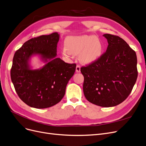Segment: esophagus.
<instances>
[{
    "instance_id": "obj_1",
    "label": "esophagus",
    "mask_w": 146,
    "mask_h": 146,
    "mask_svg": "<svg viewBox=\"0 0 146 146\" xmlns=\"http://www.w3.org/2000/svg\"><path fill=\"white\" fill-rule=\"evenodd\" d=\"M76 73H80V66H77L76 67Z\"/></svg>"
}]
</instances>
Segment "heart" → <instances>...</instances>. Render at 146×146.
Instances as JSON below:
<instances>
[{
	"mask_svg": "<svg viewBox=\"0 0 146 146\" xmlns=\"http://www.w3.org/2000/svg\"><path fill=\"white\" fill-rule=\"evenodd\" d=\"M103 50V43L96 36H71L66 39L65 47L61 49V54L65 58L79 54L80 61L90 64L101 57Z\"/></svg>",
	"mask_w": 146,
	"mask_h": 146,
	"instance_id": "heart-1",
	"label": "heart"
}]
</instances>
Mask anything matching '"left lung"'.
<instances>
[{
    "label": "left lung",
    "mask_w": 146,
    "mask_h": 146,
    "mask_svg": "<svg viewBox=\"0 0 146 146\" xmlns=\"http://www.w3.org/2000/svg\"><path fill=\"white\" fill-rule=\"evenodd\" d=\"M103 36L109 44L106 52L80 72L86 100L109 107L122 103L130 94L137 79V59L135 52L122 38L110 34Z\"/></svg>",
    "instance_id": "1"
}]
</instances>
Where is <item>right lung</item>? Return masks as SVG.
<instances>
[{"label":"right lung","mask_w":146,"mask_h":146,"mask_svg":"<svg viewBox=\"0 0 146 146\" xmlns=\"http://www.w3.org/2000/svg\"><path fill=\"white\" fill-rule=\"evenodd\" d=\"M59 39L57 32L32 38L14 54L11 80L19 97L30 107L45 109L58 103L75 72V64L56 57ZM35 56L45 64L39 69L31 65V58Z\"/></svg>","instance_id":"right-lung-1"}]
</instances>
